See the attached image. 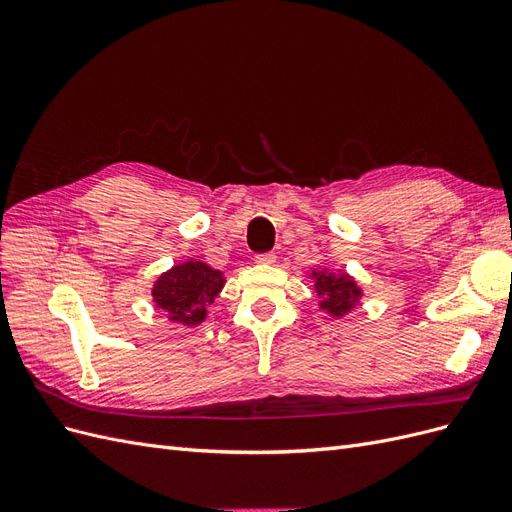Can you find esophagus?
Masks as SVG:
<instances>
[{"instance_id": "1", "label": "esophagus", "mask_w": 512, "mask_h": 512, "mask_svg": "<svg viewBox=\"0 0 512 512\" xmlns=\"http://www.w3.org/2000/svg\"><path fill=\"white\" fill-rule=\"evenodd\" d=\"M277 260V256L273 252H267V254H258L256 256V262L258 265H273V262Z\"/></svg>"}]
</instances>
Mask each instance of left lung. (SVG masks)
I'll return each mask as SVG.
<instances>
[{
    "instance_id": "obj_1",
    "label": "left lung",
    "mask_w": 512,
    "mask_h": 512,
    "mask_svg": "<svg viewBox=\"0 0 512 512\" xmlns=\"http://www.w3.org/2000/svg\"><path fill=\"white\" fill-rule=\"evenodd\" d=\"M314 288L320 297V309L333 318H342L359 305L363 290L348 273H331L327 269L314 271Z\"/></svg>"
}]
</instances>
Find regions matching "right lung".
<instances>
[{"mask_svg": "<svg viewBox=\"0 0 512 512\" xmlns=\"http://www.w3.org/2000/svg\"><path fill=\"white\" fill-rule=\"evenodd\" d=\"M224 284L222 271L209 267L207 262L185 260L158 277L151 297L170 322L196 327L207 318V307L218 297Z\"/></svg>", "mask_w": 512, "mask_h": 512, "instance_id": "right-lung-1", "label": "right lung"}]
</instances>
